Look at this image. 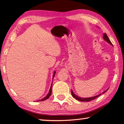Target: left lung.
Segmentation results:
<instances>
[{
	"mask_svg": "<svg viewBox=\"0 0 124 124\" xmlns=\"http://www.w3.org/2000/svg\"><path fill=\"white\" fill-rule=\"evenodd\" d=\"M103 39H104V40L107 41L108 43H109V44H110L111 45H112V46H113V44H112V43L111 42V41H110L109 39L108 38V37L107 36V35L106 34V33H104V34H103ZM108 89H109V88H108ZM108 89L106 90L105 91L103 92L102 93H104L105 92H106L107 91V90H108ZM71 93H72V95L73 96V97L74 98H75L76 99L78 100V101H92V100H93L94 99H95V98H97V97H99V96H100L101 94H99V95H96V96H94V97H90V98H84L79 97H78V96H77V95H76V94L73 93V90L72 89H71Z\"/></svg>",
	"mask_w": 124,
	"mask_h": 124,
	"instance_id": "left-lung-1",
	"label": "left lung"
}]
</instances>
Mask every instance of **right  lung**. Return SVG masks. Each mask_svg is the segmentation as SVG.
Returning a JSON list of instances; mask_svg holds the SVG:
<instances>
[{
    "label": "right lung",
    "instance_id": "1",
    "mask_svg": "<svg viewBox=\"0 0 124 124\" xmlns=\"http://www.w3.org/2000/svg\"><path fill=\"white\" fill-rule=\"evenodd\" d=\"M55 74H56V71H54V75H53V78H54V77ZM52 84H51V85L50 89V90H49V92H48V93L47 94V95L45 97L43 98L42 99H40V100H39V101H45V100L47 99L49 97H50V96L51 95V93H52Z\"/></svg>",
    "mask_w": 124,
    "mask_h": 124
}]
</instances>
